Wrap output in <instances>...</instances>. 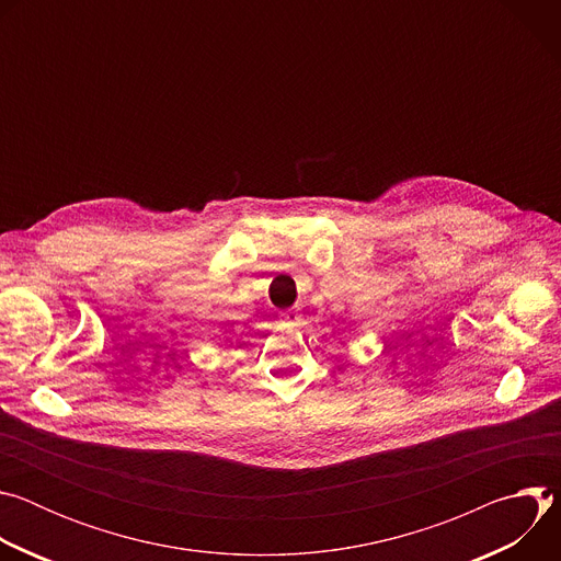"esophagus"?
Masks as SVG:
<instances>
[{"mask_svg":"<svg viewBox=\"0 0 561 561\" xmlns=\"http://www.w3.org/2000/svg\"><path fill=\"white\" fill-rule=\"evenodd\" d=\"M299 312L297 310H284L279 312V324L282 327H299Z\"/></svg>","mask_w":561,"mask_h":561,"instance_id":"obj_1","label":"esophagus"}]
</instances>
